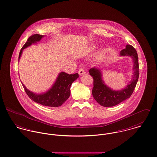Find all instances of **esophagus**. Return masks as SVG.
Returning a JSON list of instances; mask_svg holds the SVG:
<instances>
[{"label": "esophagus", "instance_id": "1", "mask_svg": "<svg viewBox=\"0 0 157 157\" xmlns=\"http://www.w3.org/2000/svg\"><path fill=\"white\" fill-rule=\"evenodd\" d=\"M84 74H85V70H84L83 68H80L79 70H78V74H79L80 75H83Z\"/></svg>", "mask_w": 157, "mask_h": 157}]
</instances>
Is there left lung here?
Segmentation results:
<instances>
[{"mask_svg": "<svg viewBox=\"0 0 157 157\" xmlns=\"http://www.w3.org/2000/svg\"><path fill=\"white\" fill-rule=\"evenodd\" d=\"M120 56H129L133 61V75L132 80L123 89L113 90L109 87L103 79L100 69L91 67L90 74L94 79L92 95L96 101L104 107H112L129 98L133 93L139 77L138 57L136 51L130 45H126L125 49L120 52Z\"/></svg>", "mask_w": 157, "mask_h": 157, "instance_id": "obj_1", "label": "left lung"}]
</instances>
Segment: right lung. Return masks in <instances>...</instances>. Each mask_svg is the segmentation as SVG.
Segmentation results:
<instances>
[{
    "label": "right lung",
    "instance_id": "obj_1",
    "mask_svg": "<svg viewBox=\"0 0 157 157\" xmlns=\"http://www.w3.org/2000/svg\"><path fill=\"white\" fill-rule=\"evenodd\" d=\"M45 36L34 34L27 40L21 49L19 61L22 54L23 50L33 44H37ZM78 78L77 73L75 74H67L65 72H60L52 86L46 92L37 94L28 90L22 84L23 87L28 97L34 101L45 106L59 107L63 104L70 96V88L72 83Z\"/></svg>",
    "mask_w": 157,
    "mask_h": 157
}]
</instances>
